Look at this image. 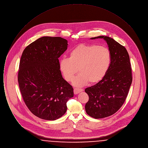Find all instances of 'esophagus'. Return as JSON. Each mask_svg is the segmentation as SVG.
<instances>
[{"instance_id": "obj_1", "label": "esophagus", "mask_w": 148, "mask_h": 148, "mask_svg": "<svg viewBox=\"0 0 148 148\" xmlns=\"http://www.w3.org/2000/svg\"><path fill=\"white\" fill-rule=\"evenodd\" d=\"M83 90L82 89H79V88H74V93L75 94H77L80 92H83Z\"/></svg>"}]
</instances>
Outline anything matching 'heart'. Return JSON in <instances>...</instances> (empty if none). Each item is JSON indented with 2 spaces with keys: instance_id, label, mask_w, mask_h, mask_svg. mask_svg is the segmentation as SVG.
Returning <instances> with one entry per match:
<instances>
[{
  "instance_id": "1",
  "label": "heart",
  "mask_w": 148,
  "mask_h": 148,
  "mask_svg": "<svg viewBox=\"0 0 148 148\" xmlns=\"http://www.w3.org/2000/svg\"><path fill=\"white\" fill-rule=\"evenodd\" d=\"M112 62L109 49L97 44H82L71 50L69 58L62 59L59 68L64 79L73 82L79 69L74 84L82 86L89 83H98L106 77Z\"/></svg>"
}]
</instances>
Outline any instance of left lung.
<instances>
[{
  "label": "left lung",
  "instance_id": "left-lung-1",
  "mask_svg": "<svg viewBox=\"0 0 148 148\" xmlns=\"http://www.w3.org/2000/svg\"><path fill=\"white\" fill-rule=\"evenodd\" d=\"M98 38H103L107 42L112 54V62L103 79L85 89L89 96L85 111L95 119L109 116L119 109L127 98L133 79L129 56L125 48L109 36L90 39Z\"/></svg>",
  "mask_w": 148,
  "mask_h": 148
}]
</instances>
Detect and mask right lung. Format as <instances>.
<instances>
[{"instance_id": "add662e5", "label": "right lung", "mask_w": 148, "mask_h": 148, "mask_svg": "<svg viewBox=\"0 0 148 148\" xmlns=\"http://www.w3.org/2000/svg\"><path fill=\"white\" fill-rule=\"evenodd\" d=\"M68 45L61 37L43 36L23 52L18 76L20 90L29 110L40 119L62 117L66 102L74 96L72 86L62 75L58 59Z\"/></svg>"}]
</instances>
